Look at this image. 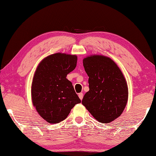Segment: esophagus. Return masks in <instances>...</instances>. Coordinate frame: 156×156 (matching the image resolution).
Segmentation results:
<instances>
[{"label": "esophagus", "mask_w": 156, "mask_h": 156, "mask_svg": "<svg viewBox=\"0 0 156 156\" xmlns=\"http://www.w3.org/2000/svg\"><path fill=\"white\" fill-rule=\"evenodd\" d=\"M78 97H79V98H80L82 100V99H83V93H78Z\"/></svg>", "instance_id": "esophagus-1"}]
</instances>
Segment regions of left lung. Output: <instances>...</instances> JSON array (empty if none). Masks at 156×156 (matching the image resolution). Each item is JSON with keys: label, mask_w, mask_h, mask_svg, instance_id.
I'll use <instances>...</instances> for the list:
<instances>
[{"label": "left lung", "mask_w": 156, "mask_h": 156, "mask_svg": "<svg viewBox=\"0 0 156 156\" xmlns=\"http://www.w3.org/2000/svg\"><path fill=\"white\" fill-rule=\"evenodd\" d=\"M89 90L82 105L97 121L109 123L118 118L126 105L129 91L121 70L110 58L90 56L83 59Z\"/></svg>", "instance_id": "left-lung-1"}]
</instances>
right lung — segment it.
Returning a JSON list of instances; mask_svg holds the SVG:
<instances>
[{
  "label": "right lung",
  "instance_id": "obj_1",
  "mask_svg": "<svg viewBox=\"0 0 156 156\" xmlns=\"http://www.w3.org/2000/svg\"><path fill=\"white\" fill-rule=\"evenodd\" d=\"M77 56L55 53L47 57L38 66L32 85L34 106L48 123L56 124L68 117L81 102L66 76L77 64Z\"/></svg>",
  "mask_w": 156,
  "mask_h": 156
}]
</instances>
